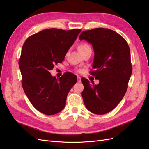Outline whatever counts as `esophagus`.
I'll return each mask as SVG.
<instances>
[{"mask_svg":"<svg viewBox=\"0 0 149 149\" xmlns=\"http://www.w3.org/2000/svg\"><path fill=\"white\" fill-rule=\"evenodd\" d=\"M77 81H78V83H81V78L79 76H78Z\"/></svg>","mask_w":149,"mask_h":149,"instance_id":"34e87169","label":"esophagus"}]
</instances>
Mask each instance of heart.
I'll use <instances>...</instances> for the list:
<instances>
[{
	"label": "heart",
	"mask_w": 149,
	"mask_h": 149,
	"mask_svg": "<svg viewBox=\"0 0 149 149\" xmlns=\"http://www.w3.org/2000/svg\"><path fill=\"white\" fill-rule=\"evenodd\" d=\"M90 48H90L89 45L87 44V43H81V44L79 45V46H78V49H79V51L81 53H83L86 50H87V49H90Z\"/></svg>",
	"instance_id": "b5f03b06"
}]
</instances>
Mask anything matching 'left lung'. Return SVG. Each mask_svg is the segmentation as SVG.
I'll return each instance as SVG.
<instances>
[{"label":"left lung","instance_id":"1","mask_svg":"<svg viewBox=\"0 0 149 149\" xmlns=\"http://www.w3.org/2000/svg\"><path fill=\"white\" fill-rule=\"evenodd\" d=\"M79 39L93 46L94 70L91 74L100 81L96 85L81 79L84 105L94 114H106L118 105L127 91L132 71L129 45L119 33L104 28L83 31Z\"/></svg>","mask_w":149,"mask_h":149}]
</instances>
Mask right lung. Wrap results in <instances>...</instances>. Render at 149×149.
Masks as SVG:
<instances>
[{
	"label": "right lung",
	"instance_id": "1",
	"mask_svg": "<svg viewBox=\"0 0 149 149\" xmlns=\"http://www.w3.org/2000/svg\"><path fill=\"white\" fill-rule=\"evenodd\" d=\"M81 29H49L31 35L24 43L19 68L22 87L31 104L46 115L63 109L70 90L77 81L76 76L66 72L59 79L49 71L64 60Z\"/></svg>",
	"mask_w": 149,
	"mask_h": 149
}]
</instances>
